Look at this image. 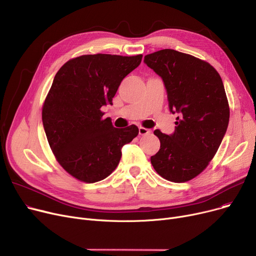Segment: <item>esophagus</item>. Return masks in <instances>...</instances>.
Here are the masks:
<instances>
[{"mask_svg":"<svg viewBox=\"0 0 256 256\" xmlns=\"http://www.w3.org/2000/svg\"><path fill=\"white\" fill-rule=\"evenodd\" d=\"M150 132V130L148 128H142V126L139 128V135H141V136L148 135Z\"/></svg>","mask_w":256,"mask_h":256,"instance_id":"1","label":"esophagus"}]
</instances>
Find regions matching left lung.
I'll list each match as a JSON object with an SVG mask.
<instances>
[{
    "instance_id": "1",
    "label": "left lung",
    "mask_w": 256,
    "mask_h": 256,
    "mask_svg": "<svg viewBox=\"0 0 256 256\" xmlns=\"http://www.w3.org/2000/svg\"><path fill=\"white\" fill-rule=\"evenodd\" d=\"M163 78L169 109L176 117V132H154L160 150L150 158L158 176L186 182L202 172L216 154L230 121V104L222 78L204 60L165 48L144 57Z\"/></svg>"
}]
</instances>
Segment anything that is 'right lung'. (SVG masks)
<instances>
[{"label": "right lung", "instance_id": "obj_1", "mask_svg": "<svg viewBox=\"0 0 256 256\" xmlns=\"http://www.w3.org/2000/svg\"><path fill=\"white\" fill-rule=\"evenodd\" d=\"M142 55H82L58 70L42 106V124L50 150L68 174L86 184L116 169L121 147L138 136L135 124L116 128L102 118L117 89L141 63Z\"/></svg>", "mask_w": 256, "mask_h": 256}]
</instances>
